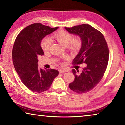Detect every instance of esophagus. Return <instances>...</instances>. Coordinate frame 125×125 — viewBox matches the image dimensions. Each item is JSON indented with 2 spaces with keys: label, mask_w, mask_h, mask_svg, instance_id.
Returning a JSON list of instances; mask_svg holds the SVG:
<instances>
[{
  "label": "esophagus",
  "mask_w": 125,
  "mask_h": 125,
  "mask_svg": "<svg viewBox=\"0 0 125 125\" xmlns=\"http://www.w3.org/2000/svg\"><path fill=\"white\" fill-rule=\"evenodd\" d=\"M68 70L67 69H61L59 70V72L60 73H64L65 72H67Z\"/></svg>",
  "instance_id": "1"
}]
</instances>
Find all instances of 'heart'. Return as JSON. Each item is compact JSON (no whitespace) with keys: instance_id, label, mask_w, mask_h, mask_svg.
I'll return each mask as SVG.
<instances>
[{"instance_id":"b5f03b06","label":"heart","mask_w":125,"mask_h":125,"mask_svg":"<svg viewBox=\"0 0 125 125\" xmlns=\"http://www.w3.org/2000/svg\"><path fill=\"white\" fill-rule=\"evenodd\" d=\"M53 38L63 46H67L68 49L73 52H77L82 47V40L78 36L73 38V35L65 31H60L53 34ZM51 39L49 37H46L40 42V46L44 52L48 51L51 46ZM67 59L68 57H65Z\"/></svg>"}]
</instances>
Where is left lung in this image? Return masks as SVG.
<instances>
[{
	"label": "left lung",
	"mask_w": 125,
	"mask_h": 125,
	"mask_svg": "<svg viewBox=\"0 0 125 125\" xmlns=\"http://www.w3.org/2000/svg\"><path fill=\"white\" fill-rule=\"evenodd\" d=\"M69 33L80 37L82 47L78 54L73 61V64L85 63L82 73L73 69L74 81L69 84V88L78 94H85L94 88L104 75L109 58V50L102 33L87 24L65 27Z\"/></svg>",
	"instance_id": "8db88e82"
}]
</instances>
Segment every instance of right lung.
<instances>
[{
	"mask_svg": "<svg viewBox=\"0 0 125 125\" xmlns=\"http://www.w3.org/2000/svg\"><path fill=\"white\" fill-rule=\"evenodd\" d=\"M58 28L33 23L23 29L16 38L12 50L13 64L23 84L33 92L47 91L59 73L53 69H40L38 64V57L44 55L41 41Z\"/></svg>",
	"mask_w": 125,
	"mask_h": 125,
	"instance_id": "add662e5",
	"label": "right lung"
}]
</instances>
